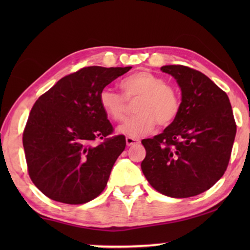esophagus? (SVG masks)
<instances>
[{"mask_svg":"<svg viewBox=\"0 0 250 250\" xmlns=\"http://www.w3.org/2000/svg\"><path fill=\"white\" fill-rule=\"evenodd\" d=\"M139 143H140V140L139 139L131 138V136H127V138H126V145H127L128 146L139 145Z\"/></svg>","mask_w":250,"mask_h":250,"instance_id":"obj_1","label":"esophagus"}]
</instances>
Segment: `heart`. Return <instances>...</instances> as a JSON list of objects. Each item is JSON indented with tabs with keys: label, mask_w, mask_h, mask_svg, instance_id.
<instances>
[{
	"label": "heart",
	"mask_w": 250,
	"mask_h": 250,
	"mask_svg": "<svg viewBox=\"0 0 250 250\" xmlns=\"http://www.w3.org/2000/svg\"><path fill=\"white\" fill-rule=\"evenodd\" d=\"M124 97L110 87L102 88L99 104L112 121L121 122L127 112L128 102L136 101L138 112L118 127V131L133 138L145 135L155 128L156 124L166 127L175 121L180 112L181 101L175 88L163 77L146 70L136 71L121 82Z\"/></svg>",
	"instance_id": "1"
}]
</instances>
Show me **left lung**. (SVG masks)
Returning <instances> with one entry per match:
<instances>
[{"label": "left lung", "instance_id": "1", "mask_svg": "<svg viewBox=\"0 0 250 250\" xmlns=\"http://www.w3.org/2000/svg\"><path fill=\"white\" fill-rule=\"evenodd\" d=\"M182 92L175 121L152 139L142 140L141 168L153 189L189 198L210 189L228 168L237 125L229 97L206 75L182 64L160 68Z\"/></svg>", "mask_w": 250, "mask_h": 250}]
</instances>
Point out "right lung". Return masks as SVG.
Segmentation results:
<instances>
[{"label":"right lung","mask_w":250,"mask_h":250,"mask_svg":"<svg viewBox=\"0 0 250 250\" xmlns=\"http://www.w3.org/2000/svg\"><path fill=\"white\" fill-rule=\"evenodd\" d=\"M132 67H84L57 82L30 110L22 134L30 180L50 199L88 203L104 190L124 135L99 104L102 88Z\"/></svg>","instance_id":"1"}]
</instances>
